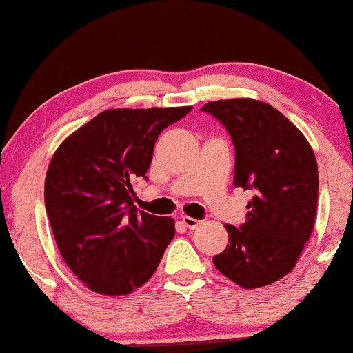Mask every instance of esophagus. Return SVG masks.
I'll return each instance as SVG.
<instances>
[{
    "label": "esophagus",
    "instance_id": "esophagus-1",
    "mask_svg": "<svg viewBox=\"0 0 353 353\" xmlns=\"http://www.w3.org/2000/svg\"><path fill=\"white\" fill-rule=\"evenodd\" d=\"M182 223H184L188 228H190V230H194V228H197L202 222L197 219H192V217H188V215H184V217H182Z\"/></svg>",
    "mask_w": 353,
    "mask_h": 353
}]
</instances>
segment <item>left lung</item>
Segmentation results:
<instances>
[{
    "mask_svg": "<svg viewBox=\"0 0 353 353\" xmlns=\"http://www.w3.org/2000/svg\"><path fill=\"white\" fill-rule=\"evenodd\" d=\"M203 112L235 146V188L253 190L246 222L225 225L228 245L215 268L245 290L268 286L294 268L316 222L319 174L304 134L274 107L253 99L209 101Z\"/></svg>",
    "mask_w": 353,
    "mask_h": 353,
    "instance_id": "8db88e82",
    "label": "left lung"
}]
</instances>
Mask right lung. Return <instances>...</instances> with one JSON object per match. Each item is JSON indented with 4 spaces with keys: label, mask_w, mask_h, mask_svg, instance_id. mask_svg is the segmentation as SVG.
<instances>
[{
    "label": "right lung",
    "mask_w": 353,
    "mask_h": 353,
    "mask_svg": "<svg viewBox=\"0 0 353 353\" xmlns=\"http://www.w3.org/2000/svg\"><path fill=\"white\" fill-rule=\"evenodd\" d=\"M190 110H105L54 152L46 212L63 261L88 290L126 296L154 274L174 219L138 212L131 182L146 179L161 131Z\"/></svg>",
    "instance_id": "add662e5"
}]
</instances>
